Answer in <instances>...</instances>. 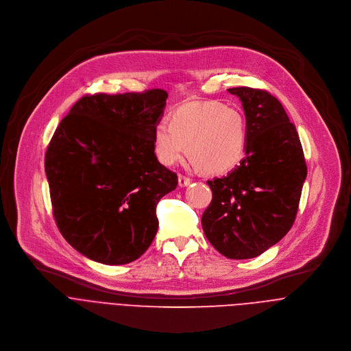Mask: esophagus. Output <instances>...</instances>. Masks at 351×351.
I'll list each match as a JSON object with an SVG mask.
<instances>
[{
  "label": "esophagus",
  "mask_w": 351,
  "mask_h": 351,
  "mask_svg": "<svg viewBox=\"0 0 351 351\" xmlns=\"http://www.w3.org/2000/svg\"><path fill=\"white\" fill-rule=\"evenodd\" d=\"M178 183H179L180 187H186V186H189V184L191 183V179H190V178H186V176H183V175H179Z\"/></svg>",
  "instance_id": "34e87169"
}]
</instances>
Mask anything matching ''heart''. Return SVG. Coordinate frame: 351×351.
Instances as JSON below:
<instances>
[{
	"mask_svg": "<svg viewBox=\"0 0 351 351\" xmlns=\"http://www.w3.org/2000/svg\"><path fill=\"white\" fill-rule=\"evenodd\" d=\"M247 123L244 115L218 101L182 106L153 132V148L165 167L178 164L189 152L191 164L208 173L233 169L244 157Z\"/></svg>",
	"mask_w": 351,
	"mask_h": 351,
	"instance_id": "heart-1",
	"label": "heart"
}]
</instances>
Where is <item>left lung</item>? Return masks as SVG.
Returning <instances> with one entry per match:
<instances>
[{"mask_svg": "<svg viewBox=\"0 0 351 351\" xmlns=\"http://www.w3.org/2000/svg\"><path fill=\"white\" fill-rule=\"evenodd\" d=\"M241 101L247 123L245 157L223 178L208 180L213 202L202 225L210 243L232 260L254 258L291 228L307 165L295 126L264 90H228Z\"/></svg>", "mask_w": 351, "mask_h": 351, "instance_id": "8db88e82", "label": "left lung"}]
</instances>
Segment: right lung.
<instances>
[{
  "label": "right lung",
  "mask_w": 351,
  "mask_h": 351,
  "mask_svg": "<svg viewBox=\"0 0 351 351\" xmlns=\"http://www.w3.org/2000/svg\"><path fill=\"white\" fill-rule=\"evenodd\" d=\"M167 98L161 88L86 95L48 144L44 167L57 226L95 263L129 264L157 234V204L178 186L153 148Z\"/></svg>",
  "instance_id": "obj_1"
}]
</instances>
